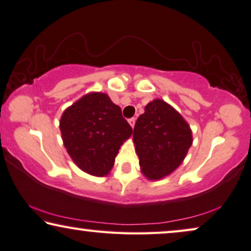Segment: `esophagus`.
<instances>
[{
    "mask_svg": "<svg viewBox=\"0 0 251 251\" xmlns=\"http://www.w3.org/2000/svg\"><path fill=\"white\" fill-rule=\"evenodd\" d=\"M128 124L132 127H134V125H135V118H129L128 119Z\"/></svg>",
    "mask_w": 251,
    "mask_h": 251,
    "instance_id": "34e87169",
    "label": "esophagus"
}]
</instances>
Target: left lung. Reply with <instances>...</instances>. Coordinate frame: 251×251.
<instances>
[{
  "instance_id": "obj_1",
  "label": "left lung",
  "mask_w": 251,
  "mask_h": 251,
  "mask_svg": "<svg viewBox=\"0 0 251 251\" xmlns=\"http://www.w3.org/2000/svg\"><path fill=\"white\" fill-rule=\"evenodd\" d=\"M133 142L142 174L150 181H158L182 164L193 137L182 115L166 101L154 99L137 118Z\"/></svg>"
}]
</instances>
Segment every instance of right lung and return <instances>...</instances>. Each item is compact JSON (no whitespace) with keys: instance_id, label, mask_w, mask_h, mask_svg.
Wrapping results in <instances>:
<instances>
[{"instance_id":"1","label":"right lung","mask_w":251,"mask_h":251,"mask_svg":"<svg viewBox=\"0 0 251 251\" xmlns=\"http://www.w3.org/2000/svg\"><path fill=\"white\" fill-rule=\"evenodd\" d=\"M60 132L77 167L102 177L110 173L119 149L133 129L108 94L90 92L63 111Z\"/></svg>"}]
</instances>
